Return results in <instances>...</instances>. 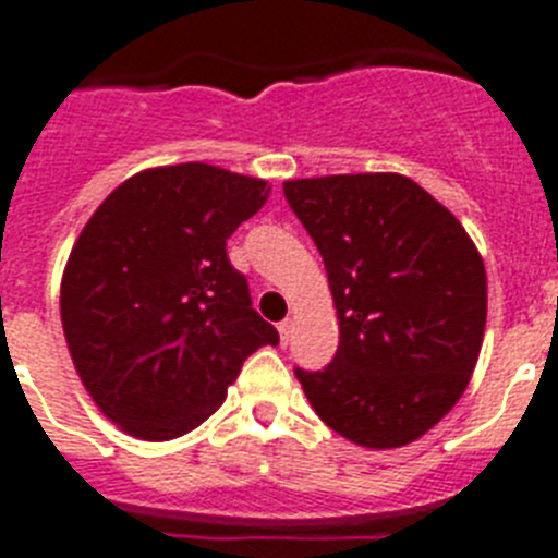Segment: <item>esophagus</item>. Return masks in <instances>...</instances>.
Listing matches in <instances>:
<instances>
[{"label":"esophagus","instance_id":"esophagus-1","mask_svg":"<svg viewBox=\"0 0 558 558\" xmlns=\"http://www.w3.org/2000/svg\"><path fill=\"white\" fill-rule=\"evenodd\" d=\"M276 329H279V338H282V343H288L290 332H293V322H290V318H284V322L279 324V327H276Z\"/></svg>","mask_w":558,"mask_h":558}]
</instances>
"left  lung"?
<instances>
[{
	"label": "left lung",
	"instance_id": "obj_1",
	"mask_svg": "<svg viewBox=\"0 0 558 558\" xmlns=\"http://www.w3.org/2000/svg\"><path fill=\"white\" fill-rule=\"evenodd\" d=\"M327 268L340 340L302 372L313 411L366 450L425 436L470 386L486 329V268L458 218L399 172L284 181Z\"/></svg>",
	"mask_w": 558,
	"mask_h": 558
}]
</instances>
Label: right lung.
Instances as JSON below:
<instances>
[{"mask_svg": "<svg viewBox=\"0 0 558 558\" xmlns=\"http://www.w3.org/2000/svg\"><path fill=\"white\" fill-rule=\"evenodd\" d=\"M268 195V181L204 161L150 167L83 226L61 279L63 335L88 397L128 436L195 430L245 357L279 343L226 256Z\"/></svg>", "mask_w": 558, "mask_h": 558, "instance_id": "1", "label": "right lung"}]
</instances>
